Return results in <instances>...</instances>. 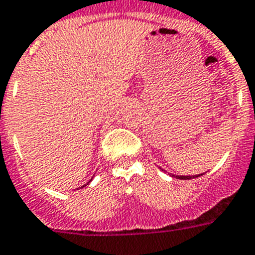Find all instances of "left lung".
<instances>
[{"label":"left lung","mask_w":255,"mask_h":255,"mask_svg":"<svg viewBox=\"0 0 255 255\" xmlns=\"http://www.w3.org/2000/svg\"><path fill=\"white\" fill-rule=\"evenodd\" d=\"M199 175H202V174H198V175H171V177H175V178H178V179H191V178H195V177H199Z\"/></svg>","instance_id":"1"}]
</instances>
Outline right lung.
Returning <instances> with one entry per match:
<instances>
[{"label": "right lung", "instance_id": "right-lung-1", "mask_svg": "<svg viewBox=\"0 0 255 255\" xmlns=\"http://www.w3.org/2000/svg\"><path fill=\"white\" fill-rule=\"evenodd\" d=\"M81 187H82V186H81Z\"/></svg>", "mask_w": 255, "mask_h": 255}]
</instances>
